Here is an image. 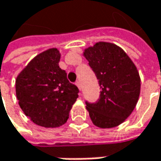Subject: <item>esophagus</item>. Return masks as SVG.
I'll list each match as a JSON object with an SVG mask.
<instances>
[{"label":"esophagus","instance_id":"34e87169","mask_svg":"<svg viewBox=\"0 0 161 161\" xmlns=\"http://www.w3.org/2000/svg\"><path fill=\"white\" fill-rule=\"evenodd\" d=\"M75 84L77 85V87H78V89H79V90L80 91V90H81V85H80V81L78 80V81H76V83H75Z\"/></svg>","mask_w":161,"mask_h":161}]
</instances>
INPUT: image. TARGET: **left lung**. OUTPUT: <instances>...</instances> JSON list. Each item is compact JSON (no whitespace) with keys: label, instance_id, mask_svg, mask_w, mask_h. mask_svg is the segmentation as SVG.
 <instances>
[{"label":"left lung","instance_id":"1","mask_svg":"<svg viewBox=\"0 0 161 161\" xmlns=\"http://www.w3.org/2000/svg\"><path fill=\"white\" fill-rule=\"evenodd\" d=\"M89 61L101 86L96 103L86 102L91 119L101 129L117 127L131 114L141 93V77L124 51L111 42H99L86 48Z\"/></svg>","mask_w":161,"mask_h":161}]
</instances>
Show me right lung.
Returning <instances> with one entry per match:
<instances>
[{
	"label": "right lung",
	"instance_id": "1",
	"mask_svg": "<svg viewBox=\"0 0 161 161\" xmlns=\"http://www.w3.org/2000/svg\"><path fill=\"white\" fill-rule=\"evenodd\" d=\"M60 51L48 49L35 56L15 80L16 97L24 114L41 127L66 123L79 90L59 66Z\"/></svg>",
	"mask_w": 161,
	"mask_h": 161
}]
</instances>
